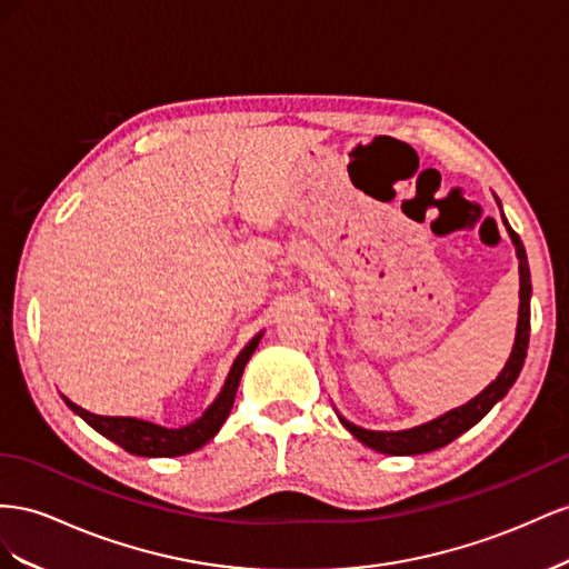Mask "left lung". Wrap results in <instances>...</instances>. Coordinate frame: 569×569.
<instances>
[{
	"label": "left lung",
	"mask_w": 569,
	"mask_h": 569,
	"mask_svg": "<svg viewBox=\"0 0 569 569\" xmlns=\"http://www.w3.org/2000/svg\"><path fill=\"white\" fill-rule=\"evenodd\" d=\"M502 223L515 242V252L519 259V319H517V333H515V346L510 352V360L502 367L500 375L496 377V381H491L483 391L469 400L467 405H460V408L450 410L441 417H436L427 425H419L412 429L405 431H371V429H362L355 427L352 421H348L346 417H340V425H343L357 441L365 443L367 448L383 452V456H421V452H431L448 446L450 441H456L460 433H465L467 429H472L477 421H481L493 405L506 396L512 383L517 381L519 371L525 367V357H527V348H529V300H531V276H529V262H527V252L522 240L510 229L508 219L502 217Z\"/></svg>",
	"instance_id": "left-lung-1"
}]
</instances>
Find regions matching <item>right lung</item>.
<instances>
[{"instance_id":"right-lung-1","label":"right lung","mask_w":569,"mask_h":569,"mask_svg":"<svg viewBox=\"0 0 569 569\" xmlns=\"http://www.w3.org/2000/svg\"><path fill=\"white\" fill-rule=\"evenodd\" d=\"M259 338H262V333H257L250 343L240 350V355L236 357V362L229 371V377H226L221 393L204 410V415L200 419H194L192 425L181 427V429H167V427H159V425H152V421L136 419V417L92 415V412L80 408V405L71 402L67 396H61V398L67 400L69 408L80 419H86L97 433H102L104 438H109V441L121 446L126 452H131V456H140V458L188 456V452L198 450L204 443L212 441V438L219 433L226 417L231 415L242 369H246L254 348L259 346Z\"/></svg>"}]
</instances>
